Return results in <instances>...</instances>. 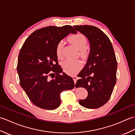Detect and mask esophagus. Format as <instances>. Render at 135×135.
I'll return each mask as SVG.
<instances>
[{
  "label": "esophagus",
  "instance_id": "34e87169",
  "mask_svg": "<svg viewBox=\"0 0 135 135\" xmlns=\"http://www.w3.org/2000/svg\"><path fill=\"white\" fill-rule=\"evenodd\" d=\"M72 78H73V80H74V83H75H75H76V81H77V77L75 76H74L72 77Z\"/></svg>",
  "mask_w": 135,
  "mask_h": 135
}]
</instances>
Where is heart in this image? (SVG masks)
Returning a JSON list of instances; mask_svg holds the SVG:
<instances>
[{"mask_svg": "<svg viewBox=\"0 0 135 135\" xmlns=\"http://www.w3.org/2000/svg\"><path fill=\"white\" fill-rule=\"evenodd\" d=\"M70 42L75 46L77 49L81 51V54L85 53V49L87 45V39L84 35L81 33H76L71 35L69 38ZM64 44L62 41L58 43L56 46V54L59 59H62V49ZM82 67V64L78 60H65L62 63V67L65 73L70 75H74Z\"/></svg>", "mask_w": 135, "mask_h": 135, "instance_id": "heart-1", "label": "heart"}]
</instances>
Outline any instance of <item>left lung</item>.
<instances>
[{"mask_svg":"<svg viewBox=\"0 0 135 135\" xmlns=\"http://www.w3.org/2000/svg\"><path fill=\"white\" fill-rule=\"evenodd\" d=\"M89 41L90 52L85 67L78 74L76 88H86L88 95L79 100L87 108H98L110 99L116 84L117 62L110 40L102 31L91 25H74Z\"/></svg>","mask_w":135,"mask_h":135,"instance_id":"8db88e82","label":"left lung"}]
</instances>
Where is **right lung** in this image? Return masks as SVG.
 Masks as SVG:
<instances>
[{
    "label": "right lung",
    "mask_w": 135,
    "mask_h": 135,
    "mask_svg": "<svg viewBox=\"0 0 135 135\" xmlns=\"http://www.w3.org/2000/svg\"><path fill=\"white\" fill-rule=\"evenodd\" d=\"M76 32L70 25L46 27L34 31L22 45L17 67L20 84L37 107L54 110L61 104L60 93L75 86L59 65L56 46L70 33Z\"/></svg>",
    "instance_id": "right-lung-1"
}]
</instances>
